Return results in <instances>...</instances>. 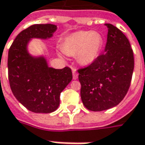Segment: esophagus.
<instances>
[{"instance_id": "obj_1", "label": "esophagus", "mask_w": 145, "mask_h": 145, "mask_svg": "<svg viewBox=\"0 0 145 145\" xmlns=\"http://www.w3.org/2000/svg\"><path fill=\"white\" fill-rule=\"evenodd\" d=\"M72 77H73V79L76 80L78 78V73H77V72L73 69L72 70Z\"/></svg>"}]
</instances>
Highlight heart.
<instances>
[{"label": "heart", "mask_w": 145, "mask_h": 145, "mask_svg": "<svg viewBox=\"0 0 145 145\" xmlns=\"http://www.w3.org/2000/svg\"><path fill=\"white\" fill-rule=\"evenodd\" d=\"M104 44L101 33L93 31H78L66 37L61 52L76 55L80 65H89L99 57Z\"/></svg>", "instance_id": "1"}]
</instances>
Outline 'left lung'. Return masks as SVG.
<instances>
[{"label":"left lung","mask_w":145,"mask_h":145,"mask_svg":"<svg viewBox=\"0 0 145 145\" xmlns=\"http://www.w3.org/2000/svg\"><path fill=\"white\" fill-rule=\"evenodd\" d=\"M105 52L90 65L78 69L80 97L88 110L100 112L116 106L130 87L134 69L133 49L128 38L111 24Z\"/></svg>","instance_id":"8db88e82"}]
</instances>
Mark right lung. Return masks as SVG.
<instances>
[{
    "instance_id": "1",
    "label": "right lung",
    "mask_w": 145,
    "mask_h": 145,
    "mask_svg": "<svg viewBox=\"0 0 145 145\" xmlns=\"http://www.w3.org/2000/svg\"><path fill=\"white\" fill-rule=\"evenodd\" d=\"M57 25H33L16 36L8 50V72L14 97L29 111L50 113L60 105L61 93L72 79L69 67L56 69L48 67L42 56L33 57L28 52L31 39L52 37Z\"/></svg>"
}]
</instances>
